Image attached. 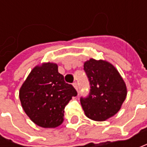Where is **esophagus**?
<instances>
[{
  "label": "esophagus",
  "mask_w": 147,
  "mask_h": 147,
  "mask_svg": "<svg viewBox=\"0 0 147 147\" xmlns=\"http://www.w3.org/2000/svg\"><path fill=\"white\" fill-rule=\"evenodd\" d=\"M73 86L74 87V88L76 89L77 91H78V83H77L76 82H74V83H73Z\"/></svg>",
  "instance_id": "esophagus-1"
}]
</instances>
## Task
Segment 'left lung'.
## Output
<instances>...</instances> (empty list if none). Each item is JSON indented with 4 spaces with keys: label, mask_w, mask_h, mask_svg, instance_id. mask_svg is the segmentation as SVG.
Returning <instances> with one entry per match:
<instances>
[{
    "label": "left lung",
    "mask_w": 147,
    "mask_h": 147,
    "mask_svg": "<svg viewBox=\"0 0 147 147\" xmlns=\"http://www.w3.org/2000/svg\"><path fill=\"white\" fill-rule=\"evenodd\" d=\"M90 85V92L80 101L88 118L103 121L119 110L127 96V88L119 73L113 65L91 59L84 63Z\"/></svg>",
    "instance_id": "1"
}]
</instances>
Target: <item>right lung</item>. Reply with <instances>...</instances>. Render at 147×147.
Instances as JSON below:
<instances>
[{"label":"right lung","mask_w":147,"mask_h":147,"mask_svg":"<svg viewBox=\"0 0 147 147\" xmlns=\"http://www.w3.org/2000/svg\"><path fill=\"white\" fill-rule=\"evenodd\" d=\"M78 92L65 82L58 66L47 63L36 66L20 91L23 109L33 123L42 127H55L64 121L65 106Z\"/></svg>","instance_id":"obj_1"}]
</instances>
